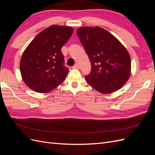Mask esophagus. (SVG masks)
I'll return each instance as SVG.
<instances>
[{
  "label": "esophagus",
  "mask_w": 155,
  "mask_h": 155,
  "mask_svg": "<svg viewBox=\"0 0 155 155\" xmlns=\"http://www.w3.org/2000/svg\"><path fill=\"white\" fill-rule=\"evenodd\" d=\"M72 68H73L74 69H79V66L78 64H76Z\"/></svg>",
  "instance_id": "obj_1"
}]
</instances>
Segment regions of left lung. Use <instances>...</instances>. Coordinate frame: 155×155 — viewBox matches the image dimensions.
<instances>
[{
	"label": "left lung",
	"mask_w": 155,
	"mask_h": 155,
	"mask_svg": "<svg viewBox=\"0 0 155 155\" xmlns=\"http://www.w3.org/2000/svg\"><path fill=\"white\" fill-rule=\"evenodd\" d=\"M79 40L92 63V71L86 80L103 94L122 87L131 74L130 57L121 42L99 26H84L77 30Z\"/></svg>",
	"instance_id": "1"
}]
</instances>
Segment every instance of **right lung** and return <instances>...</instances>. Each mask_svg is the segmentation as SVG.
<instances>
[{
  "label": "right lung",
  "instance_id": "right-lung-1",
  "mask_svg": "<svg viewBox=\"0 0 155 155\" xmlns=\"http://www.w3.org/2000/svg\"><path fill=\"white\" fill-rule=\"evenodd\" d=\"M73 28L51 25L37 34L23 52L20 71L23 81L37 92L46 93L63 83L68 72L63 66L62 46Z\"/></svg>",
  "mask_w": 155,
  "mask_h": 155
}]
</instances>
